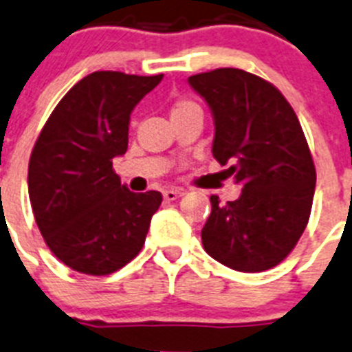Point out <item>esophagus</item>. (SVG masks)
Returning a JSON list of instances; mask_svg holds the SVG:
<instances>
[{
  "label": "esophagus",
  "mask_w": 352,
  "mask_h": 352,
  "mask_svg": "<svg viewBox=\"0 0 352 352\" xmlns=\"http://www.w3.org/2000/svg\"><path fill=\"white\" fill-rule=\"evenodd\" d=\"M182 196H183L182 188H167V190H164L165 201H176L178 197H182Z\"/></svg>",
  "instance_id": "34e87169"
}]
</instances>
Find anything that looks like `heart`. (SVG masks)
I'll use <instances>...</instances> for the list:
<instances>
[{"label":"heart","mask_w":352,"mask_h":352,"mask_svg":"<svg viewBox=\"0 0 352 352\" xmlns=\"http://www.w3.org/2000/svg\"><path fill=\"white\" fill-rule=\"evenodd\" d=\"M188 112H201L199 104H197L196 101H192V99L182 98L174 103L170 116L174 117V116H179V113H188Z\"/></svg>","instance_id":"heart-1"}]
</instances>
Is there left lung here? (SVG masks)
Instances as JSON below:
<instances>
[{
    "label": "left lung",
    "instance_id": "1",
    "mask_svg": "<svg viewBox=\"0 0 352 352\" xmlns=\"http://www.w3.org/2000/svg\"><path fill=\"white\" fill-rule=\"evenodd\" d=\"M188 83L208 103L215 124L212 153L242 185L201 231L206 253L240 272L281 263L301 239L315 192V165L294 108L272 83L242 69L194 74Z\"/></svg>",
    "mask_w": 352,
    "mask_h": 352
}]
</instances>
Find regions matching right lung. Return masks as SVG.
Wrapping results in <instances>:
<instances>
[{"label":"right lung","mask_w":352,"mask_h":352,"mask_svg":"<svg viewBox=\"0 0 352 352\" xmlns=\"http://www.w3.org/2000/svg\"><path fill=\"white\" fill-rule=\"evenodd\" d=\"M162 78L89 74L60 99L33 146L28 194L35 222L51 253L76 272L112 274L146 242L162 194L128 190L112 160L128 149L133 108Z\"/></svg>","instance_id":"right-lung-1"}]
</instances>
